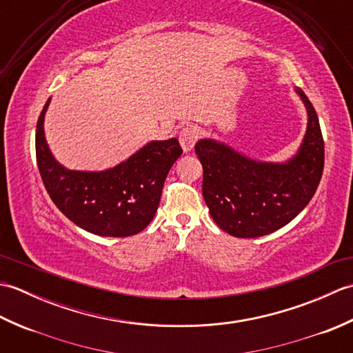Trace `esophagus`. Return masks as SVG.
<instances>
[{"label": "esophagus", "mask_w": 353, "mask_h": 353, "mask_svg": "<svg viewBox=\"0 0 353 353\" xmlns=\"http://www.w3.org/2000/svg\"><path fill=\"white\" fill-rule=\"evenodd\" d=\"M197 138H199V133L192 125L183 127L181 133H179V141H181V145L183 148V152H191L194 144L197 142Z\"/></svg>", "instance_id": "1"}]
</instances>
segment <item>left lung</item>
<instances>
[{
    "label": "left lung",
    "mask_w": 353,
    "mask_h": 353,
    "mask_svg": "<svg viewBox=\"0 0 353 353\" xmlns=\"http://www.w3.org/2000/svg\"><path fill=\"white\" fill-rule=\"evenodd\" d=\"M308 110V127L297 154L285 163L256 162L214 139H200L203 197L212 220L236 238H258L283 228L317 191L325 167V142L316 109L297 89Z\"/></svg>",
    "instance_id": "8db88e82"
}]
</instances>
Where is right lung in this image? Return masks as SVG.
Returning a JSON list of instances; mask_svg holds the SVG:
<instances>
[{"mask_svg": "<svg viewBox=\"0 0 353 353\" xmlns=\"http://www.w3.org/2000/svg\"><path fill=\"white\" fill-rule=\"evenodd\" d=\"M45 103L36 125V162L45 190L59 211L91 234L132 236L157 211L165 179L182 154L176 138L153 141L106 171H71L52 157L43 134Z\"/></svg>", "mask_w": 353, "mask_h": 353, "instance_id": "right-lung-1", "label": "right lung"}]
</instances>
